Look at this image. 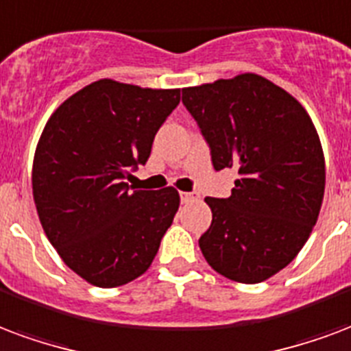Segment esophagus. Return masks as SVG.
<instances>
[{
    "label": "esophagus",
    "instance_id": "1",
    "mask_svg": "<svg viewBox=\"0 0 351 351\" xmlns=\"http://www.w3.org/2000/svg\"><path fill=\"white\" fill-rule=\"evenodd\" d=\"M180 201H182L184 204H186V202L195 201V195H193V193H186V191H182V193H180Z\"/></svg>",
    "mask_w": 351,
    "mask_h": 351
}]
</instances>
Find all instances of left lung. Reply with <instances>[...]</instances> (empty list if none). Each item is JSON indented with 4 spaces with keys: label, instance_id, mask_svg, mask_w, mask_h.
<instances>
[{
    "label": "left lung",
    "instance_id": "left-lung-1",
    "mask_svg": "<svg viewBox=\"0 0 351 351\" xmlns=\"http://www.w3.org/2000/svg\"><path fill=\"white\" fill-rule=\"evenodd\" d=\"M215 171L236 167L227 199L208 197L199 247L217 274L255 285L294 261L320 214L326 163L311 117L256 74L182 89Z\"/></svg>",
    "mask_w": 351,
    "mask_h": 351
}]
</instances>
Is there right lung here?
<instances>
[{
	"mask_svg": "<svg viewBox=\"0 0 351 351\" xmlns=\"http://www.w3.org/2000/svg\"><path fill=\"white\" fill-rule=\"evenodd\" d=\"M178 89L100 80L64 100L33 160V199L48 240L72 271L100 288L134 281L154 261L180 197L124 182L150 156Z\"/></svg>",
	"mask_w": 351,
	"mask_h": 351,
	"instance_id": "obj_1",
	"label": "right lung"
}]
</instances>
